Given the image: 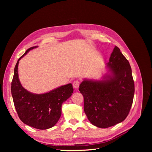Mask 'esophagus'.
Listing matches in <instances>:
<instances>
[{"label": "esophagus", "mask_w": 152, "mask_h": 152, "mask_svg": "<svg viewBox=\"0 0 152 152\" xmlns=\"http://www.w3.org/2000/svg\"><path fill=\"white\" fill-rule=\"evenodd\" d=\"M79 84H80V82L78 80H75L74 82H73V87H74L75 89H77L78 87H79Z\"/></svg>", "instance_id": "esophagus-1"}]
</instances>
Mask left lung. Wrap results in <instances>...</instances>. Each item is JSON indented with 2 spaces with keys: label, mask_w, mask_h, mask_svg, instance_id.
Segmentation results:
<instances>
[{
  "label": "left lung",
  "mask_w": 152,
  "mask_h": 152,
  "mask_svg": "<svg viewBox=\"0 0 152 152\" xmlns=\"http://www.w3.org/2000/svg\"><path fill=\"white\" fill-rule=\"evenodd\" d=\"M107 66L111 74L102 80H84L79 90L84 96V109L93 125L107 128L124 121L131 108L134 82L130 64L117 46Z\"/></svg>",
  "instance_id": "8db88e82"
}]
</instances>
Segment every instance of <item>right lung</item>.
<instances>
[{
    "instance_id": "right-lung-1",
    "label": "right lung",
    "mask_w": 152,
    "mask_h": 152,
    "mask_svg": "<svg viewBox=\"0 0 152 152\" xmlns=\"http://www.w3.org/2000/svg\"><path fill=\"white\" fill-rule=\"evenodd\" d=\"M31 47L18 59L11 82V94L14 104L20 120L24 124L38 129H47L53 127L61 117V105L72 96V84L62 86L47 93L35 94L22 87L18 78L19 61Z\"/></svg>"
}]
</instances>
